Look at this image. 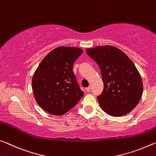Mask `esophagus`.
<instances>
[{"label": "esophagus", "mask_w": 156, "mask_h": 156, "mask_svg": "<svg viewBox=\"0 0 156 156\" xmlns=\"http://www.w3.org/2000/svg\"><path fill=\"white\" fill-rule=\"evenodd\" d=\"M86 90H87V91H88V92H90L91 91V86H89L88 87L86 88Z\"/></svg>", "instance_id": "1"}]
</instances>
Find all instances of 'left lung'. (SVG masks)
Returning <instances> with one entry per match:
<instances>
[{
	"label": "left lung",
	"mask_w": 156,
	"mask_h": 156,
	"mask_svg": "<svg viewBox=\"0 0 156 156\" xmlns=\"http://www.w3.org/2000/svg\"><path fill=\"white\" fill-rule=\"evenodd\" d=\"M87 55L99 66L103 90L97 100L103 111L112 117L132 111L141 99L143 85L131 60L112 46L86 49Z\"/></svg>",
	"instance_id": "obj_1"
}]
</instances>
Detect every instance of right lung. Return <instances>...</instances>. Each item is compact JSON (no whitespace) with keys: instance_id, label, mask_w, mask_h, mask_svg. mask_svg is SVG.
Segmentation results:
<instances>
[{"instance_id":"1","label":"right lung","mask_w":156,"mask_h":156,"mask_svg":"<svg viewBox=\"0 0 156 156\" xmlns=\"http://www.w3.org/2000/svg\"><path fill=\"white\" fill-rule=\"evenodd\" d=\"M82 53L76 47H58L37 69L32 80L33 94L38 105L47 112L62 115L83 96L73 71L74 62Z\"/></svg>"}]
</instances>
